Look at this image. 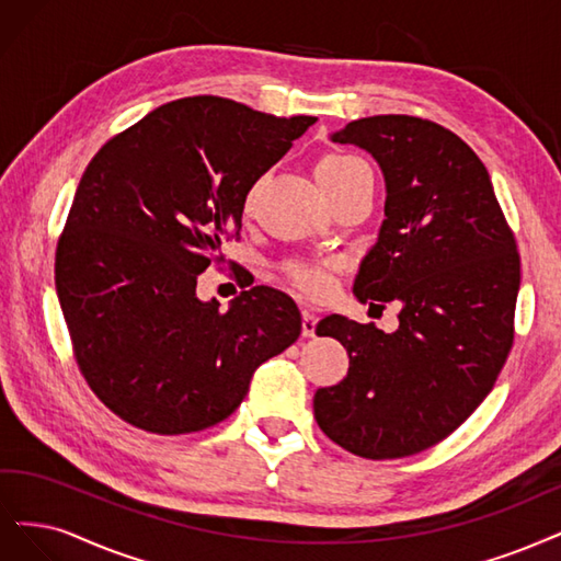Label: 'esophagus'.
<instances>
[{"instance_id": "1", "label": "esophagus", "mask_w": 561, "mask_h": 561, "mask_svg": "<svg viewBox=\"0 0 561 561\" xmlns=\"http://www.w3.org/2000/svg\"><path fill=\"white\" fill-rule=\"evenodd\" d=\"M317 317L310 314V312H302V335L305 337H314L317 333Z\"/></svg>"}]
</instances>
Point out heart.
I'll return each mask as SVG.
<instances>
[{"label":"heart","mask_w":561,"mask_h":561,"mask_svg":"<svg viewBox=\"0 0 561 561\" xmlns=\"http://www.w3.org/2000/svg\"><path fill=\"white\" fill-rule=\"evenodd\" d=\"M368 165L360 158L350 153H327L317 160L314 176L321 188L333 193L335 188L350 184L360 172H366ZM284 273L300 294L307 298H321L331 288V267L321 263H288Z\"/></svg>","instance_id":"b5f03b06"}]
</instances>
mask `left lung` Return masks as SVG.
<instances>
[{"label": "left lung", "instance_id": "1", "mask_svg": "<svg viewBox=\"0 0 561 561\" xmlns=\"http://www.w3.org/2000/svg\"><path fill=\"white\" fill-rule=\"evenodd\" d=\"M385 174V221L354 296L401 302L399 329L331 314L317 335L350 354L340 385L317 389L314 420L356 457L399 459L459 428L492 391L513 347L519 254L482 160L443 125L389 114L331 135ZM373 305V302H370Z\"/></svg>", "mask_w": 561, "mask_h": 561}]
</instances>
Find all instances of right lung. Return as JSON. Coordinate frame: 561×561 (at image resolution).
Returning <instances> with one entry per match:
<instances>
[{"mask_svg":"<svg viewBox=\"0 0 561 561\" xmlns=\"http://www.w3.org/2000/svg\"><path fill=\"white\" fill-rule=\"evenodd\" d=\"M314 116L277 118L226 98L158 106L88 162L56 251V288L88 387L158 436L240 408L256 368L291 347L296 302L270 286L195 296L247 193Z\"/></svg>","mask_w":561,"mask_h":561,"instance_id":"add662e5","label":"right lung"}]
</instances>
